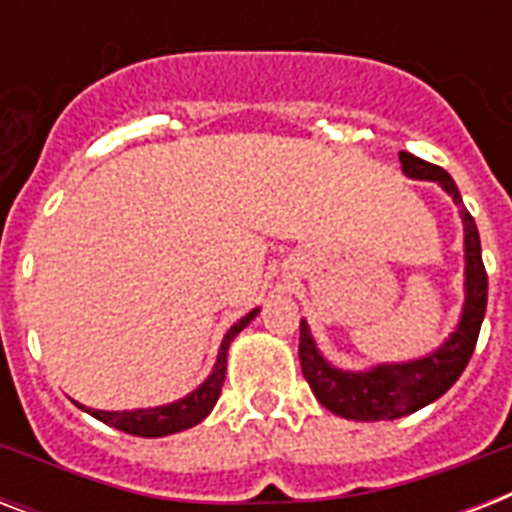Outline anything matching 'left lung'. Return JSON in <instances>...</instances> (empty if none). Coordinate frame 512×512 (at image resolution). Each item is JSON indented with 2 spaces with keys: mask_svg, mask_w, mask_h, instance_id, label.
<instances>
[{
  "mask_svg": "<svg viewBox=\"0 0 512 512\" xmlns=\"http://www.w3.org/2000/svg\"><path fill=\"white\" fill-rule=\"evenodd\" d=\"M398 159L406 175L436 180L444 185V191L452 196L454 204H460L462 225H465V263H468L465 265V311H462L457 332L428 358L409 361V364H385L361 374L340 372L335 366H329L316 350V342L305 327V321H300V366H303V377L311 385L313 396L319 398L329 412L356 422L404 417L436 401L438 396H444L446 390L460 380V374L465 372L476 350L478 332H481V321L486 313V295H489L476 220L462 207V196L452 175L406 151H401Z\"/></svg>",
  "mask_w": 512,
  "mask_h": 512,
  "instance_id": "1",
  "label": "left lung"
}]
</instances>
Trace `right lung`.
Listing matches in <instances>:
<instances>
[{
    "label": "right lung",
    "mask_w": 512,
    "mask_h": 512,
    "mask_svg": "<svg viewBox=\"0 0 512 512\" xmlns=\"http://www.w3.org/2000/svg\"><path fill=\"white\" fill-rule=\"evenodd\" d=\"M257 316L255 311H249L241 321H236L228 335H225L223 345H220V356H217V364L212 369L207 380L201 382L199 388L193 390L191 396L180 398L175 404L156 406V409H138V412H98V409H87L92 417H98L100 422H106L111 428L124 430L130 436H143V438H156V436H170L177 430H185L201 422L212 412V406L217 404L220 398V390H223L225 382V358H228V345L241 329L247 327L249 321Z\"/></svg>",
    "instance_id": "obj_1"
}]
</instances>
